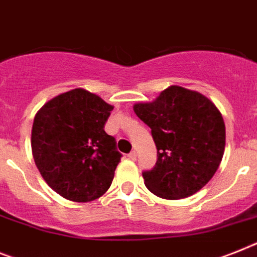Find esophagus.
<instances>
[{
	"mask_svg": "<svg viewBox=\"0 0 257 257\" xmlns=\"http://www.w3.org/2000/svg\"><path fill=\"white\" fill-rule=\"evenodd\" d=\"M128 158L131 159V161H136V159H137V153H136V152H131L128 154Z\"/></svg>",
	"mask_w": 257,
	"mask_h": 257,
	"instance_id": "1",
	"label": "esophagus"
}]
</instances>
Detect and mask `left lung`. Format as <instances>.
<instances>
[{"label":"left lung","mask_w":257,"mask_h":257,"mask_svg":"<svg viewBox=\"0 0 257 257\" xmlns=\"http://www.w3.org/2000/svg\"><path fill=\"white\" fill-rule=\"evenodd\" d=\"M152 129L157 163L142 172L152 193L167 200L195 195L218 170L226 129L221 112L197 91L170 86L150 103L133 105Z\"/></svg>","instance_id":"1"}]
</instances>
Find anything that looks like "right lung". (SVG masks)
Listing matches in <instances>:
<instances>
[{
  "label": "right lung",
  "mask_w": 257,
  "mask_h": 257,
  "mask_svg": "<svg viewBox=\"0 0 257 257\" xmlns=\"http://www.w3.org/2000/svg\"><path fill=\"white\" fill-rule=\"evenodd\" d=\"M113 105L85 88L45 103L34 118L31 148L45 183L75 202L94 201L107 192L121 154L104 132Z\"/></svg>",
  "instance_id": "1"
}]
</instances>
